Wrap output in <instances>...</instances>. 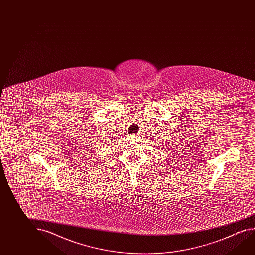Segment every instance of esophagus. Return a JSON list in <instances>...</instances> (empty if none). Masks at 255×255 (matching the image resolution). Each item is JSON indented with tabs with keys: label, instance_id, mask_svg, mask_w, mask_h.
<instances>
[{
	"label": "esophagus",
	"instance_id": "1",
	"mask_svg": "<svg viewBox=\"0 0 255 255\" xmlns=\"http://www.w3.org/2000/svg\"><path fill=\"white\" fill-rule=\"evenodd\" d=\"M129 140H134V139H136L137 138V136H135V135H131V136H129Z\"/></svg>",
	"mask_w": 255,
	"mask_h": 255
}]
</instances>
